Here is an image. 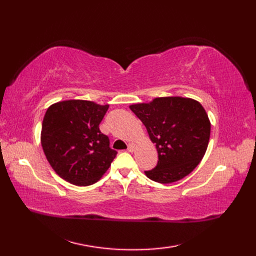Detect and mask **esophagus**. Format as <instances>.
Segmentation results:
<instances>
[{
	"label": "esophagus",
	"instance_id": "34e87169",
	"mask_svg": "<svg viewBox=\"0 0 256 256\" xmlns=\"http://www.w3.org/2000/svg\"><path fill=\"white\" fill-rule=\"evenodd\" d=\"M136 148V144L134 143H129L128 144V152H134Z\"/></svg>",
	"mask_w": 256,
	"mask_h": 256
}]
</instances>
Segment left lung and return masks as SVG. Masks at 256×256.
I'll use <instances>...</instances> for the list:
<instances>
[{"instance_id": "obj_1", "label": "left lung", "mask_w": 256, "mask_h": 256, "mask_svg": "<svg viewBox=\"0 0 256 256\" xmlns=\"http://www.w3.org/2000/svg\"><path fill=\"white\" fill-rule=\"evenodd\" d=\"M132 111L156 143L158 164L145 171L150 180L171 184L189 175L206 152L210 122L198 102L184 97H158L148 104H131Z\"/></svg>"}]
</instances>
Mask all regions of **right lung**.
Wrapping results in <instances>:
<instances>
[{
    "instance_id": "right-lung-1",
    "label": "right lung",
    "mask_w": 256,
    "mask_h": 256,
    "mask_svg": "<svg viewBox=\"0 0 256 256\" xmlns=\"http://www.w3.org/2000/svg\"><path fill=\"white\" fill-rule=\"evenodd\" d=\"M109 104L88 100H64L53 104L44 114L40 141L56 173L76 186L98 182L110 168L118 152L99 130Z\"/></svg>"
}]
</instances>
